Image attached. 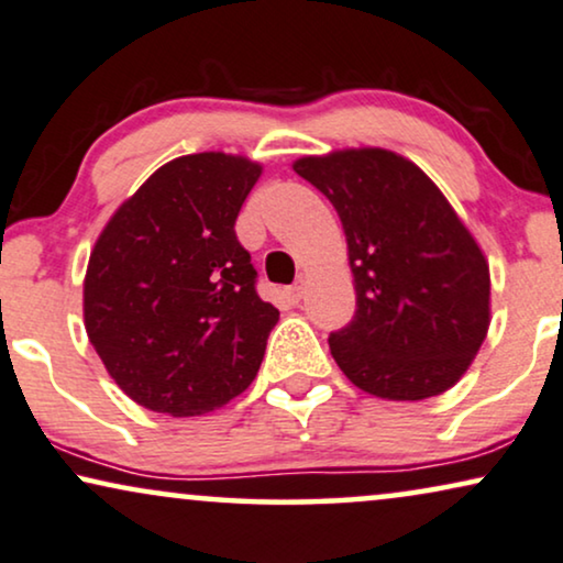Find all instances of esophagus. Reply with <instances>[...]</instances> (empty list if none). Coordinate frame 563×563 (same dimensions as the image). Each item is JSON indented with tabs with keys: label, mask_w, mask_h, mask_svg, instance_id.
I'll use <instances>...</instances> for the list:
<instances>
[{
	"label": "esophagus",
	"mask_w": 563,
	"mask_h": 563,
	"mask_svg": "<svg viewBox=\"0 0 563 563\" xmlns=\"http://www.w3.org/2000/svg\"><path fill=\"white\" fill-rule=\"evenodd\" d=\"M303 290H306V277L301 275L298 277V280L294 283V286L288 288V298H290V303H298L303 298Z\"/></svg>",
	"instance_id": "1"
}]
</instances>
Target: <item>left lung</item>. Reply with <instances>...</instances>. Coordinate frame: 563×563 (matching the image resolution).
<instances>
[{
  "label": "left lung",
  "instance_id": "left-lung-1",
  "mask_svg": "<svg viewBox=\"0 0 563 563\" xmlns=\"http://www.w3.org/2000/svg\"><path fill=\"white\" fill-rule=\"evenodd\" d=\"M294 169L340 216L355 317L329 336L365 394L422 401L459 384L492 321L489 262L440 187L388 148L301 156Z\"/></svg>",
  "mask_w": 563,
  "mask_h": 563
}]
</instances>
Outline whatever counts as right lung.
<instances>
[{"mask_svg": "<svg viewBox=\"0 0 563 563\" xmlns=\"http://www.w3.org/2000/svg\"><path fill=\"white\" fill-rule=\"evenodd\" d=\"M260 175L246 156H177L97 236L85 329L110 378L141 407L206 415L257 376L280 311L254 290L234 223Z\"/></svg>", "mask_w": 563, "mask_h": 563, "instance_id": "1", "label": "right lung"}]
</instances>
